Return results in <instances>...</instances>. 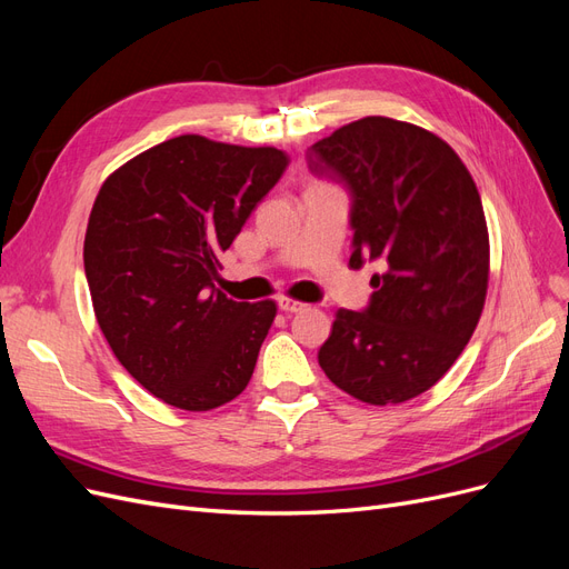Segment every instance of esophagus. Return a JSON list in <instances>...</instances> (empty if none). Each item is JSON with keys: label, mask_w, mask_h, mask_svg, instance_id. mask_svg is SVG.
<instances>
[{"label": "esophagus", "mask_w": 569, "mask_h": 569, "mask_svg": "<svg viewBox=\"0 0 569 569\" xmlns=\"http://www.w3.org/2000/svg\"><path fill=\"white\" fill-rule=\"evenodd\" d=\"M278 306H280V311H284V313H299V311H303V308H306V303H301L297 299H287V297H282L278 301Z\"/></svg>", "instance_id": "esophagus-1"}]
</instances>
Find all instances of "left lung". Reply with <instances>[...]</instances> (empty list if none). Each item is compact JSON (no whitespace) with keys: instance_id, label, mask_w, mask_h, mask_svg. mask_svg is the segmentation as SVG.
Returning <instances> with one entry per match:
<instances>
[{"instance_id":"left-lung-1","label":"left lung","mask_w":569,"mask_h":569,"mask_svg":"<svg viewBox=\"0 0 569 569\" xmlns=\"http://www.w3.org/2000/svg\"><path fill=\"white\" fill-rule=\"evenodd\" d=\"M306 161L347 187L349 266L385 268L363 311L335 313L318 363L358 401H408L449 372L485 308L489 234L475 180L437 134L385 116L335 130Z\"/></svg>"}]
</instances>
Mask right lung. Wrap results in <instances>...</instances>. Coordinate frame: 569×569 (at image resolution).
<instances>
[{"label": "right lung", "instance_id": "obj_1", "mask_svg": "<svg viewBox=\"0 0 569 569\" xmlns=\"http://www.w3.org/2000/svg\"><path fill=\"white\" fill-rule=\"evenodd\" d=\"M287 166L280 149L180 134L99 189L82 253L94 316L120 366L168 406L211 410L251 380L278 308L213 282Z\"/></svg>", "mask_w": 569, "mask_h": 569}]
</instances>
